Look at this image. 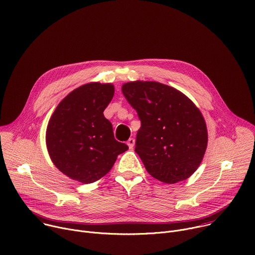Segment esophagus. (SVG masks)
<instances>
[{"label": "esophagus", "instance_id": "34e87169", "mask_svg": "<svg viewBox=\"0 0 255 255\" xmlns=\"http://www.w3.org/2000/svg\"><path fill=\"white\" fill-rule=\"evenodd\" d=\"M134 142H135V140H134V138H132V137H130V138L127 141V143H128V145L129 148H132V147H133Z\"/></svg>", "mask_w": 255, "mask_h": 255}]
</instances>
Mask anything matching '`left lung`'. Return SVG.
<instances>
[{
	"label": "left lung",
	"instance_id": "1",
	"mask_svg": "<svg viewBox=\"0 0 255 255\" xmlns=\"http://www.w3.org/2000/svg\"><path fill=\"white\" fill-rule=\"evenodd\" d=\"M122 91L141 123L134 150L147 173L167 184L192 176L208 143L205 120L193 101L156 81L127 82Z\"/></svg>",
	"mask_w": 255,
	"mask_h": 255
}]
</instances>
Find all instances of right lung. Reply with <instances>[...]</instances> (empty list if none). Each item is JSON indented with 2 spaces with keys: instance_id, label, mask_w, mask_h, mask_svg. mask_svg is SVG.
<instances>
[{
  "instance_id": "obj_1",
  "label": "right lung",
  "mask_w": 255,
  "mask_h": 255,
  "mask_svg": "<svg viewBox=\"0 0 255 255\" xmlns=\"http://www.w3.org/2000/svg\"><path fill=\"white\" fill-rule=\"evenodd\" d=\"M114 94L112 83H86L66 95L49 120L48 154L72 180L90 184L101 179L128 148L115 138L113 125L104 116Z\"/></svg>"
}]
</instances>
